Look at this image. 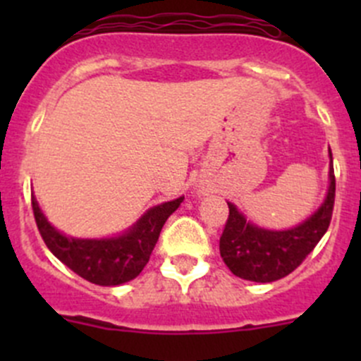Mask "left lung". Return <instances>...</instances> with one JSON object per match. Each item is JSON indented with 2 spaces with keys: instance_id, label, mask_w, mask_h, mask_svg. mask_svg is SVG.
Listing matches in <instances>:
<instances>
[{
  "instance_id": "1",
  "label": "left lung",
  "mask_w": 361,
  "mask_h": 361,
  "mask_svg": "<svg viewBox=\"0 0 361 361\" xmlns=\"http://www.w3.org/2000/svg\"><path fill=\"white\" fill-rule=\"evenodd\" d=\"M329 169V192L322 206L302 224L286 231H269L246 221L245 214L232 202L228 220L220 238V255L232 274L246 281L272 283L293 272L314 250L329 231L336 201L332 150Z\"/></svg>"
}]
</instances>
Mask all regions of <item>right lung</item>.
Here are the masks:
<instances>
[{"mask_svg": "<svg viewBox=\"0 0 361 361\" xmlns=\"http://www.w3.org/2000/svg\"><path fill=\"white\" fill-rule=\"evenodd\" d=\"M183 199L178 197L150 207L126 232L103 239H82L63 234L47 220L35 195H31V204L47 248L87 281L99 286H116L140 276L150 260L164 224Z\"/></svg>", "mask_w": 361, "mask_h": 361, "instance_id": "add662e5", "label": "right lung"}]
</instances>
